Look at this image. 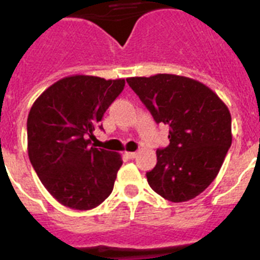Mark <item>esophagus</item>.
<instances>
[{
  "mask_svg": "<svg viewBox=\"0 0 260 260\" xmlns=\"http://www.w3.org/2000/svg\"><path fill=\"white\" fill-rule=\"evenodd\" d=\"M125 155L127 156L128 158H135V157H137V152H125Z\"/></svg>",
  "mask_w": 260,
  "mask_h": 260,
  "instance_id": "1",
  "label": "esophagus"
}]
</instances>
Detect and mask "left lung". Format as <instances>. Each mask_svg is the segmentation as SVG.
I'll return each mask as SVG.
<instances>
[{"instance_id": "obj_1", "label": "left lung", "mask_w": 260, "mask_h": 260, "mask_svg": "<svg viewBox=\"0 0 260 260\" xmlns=\"http://www.w3.org/2000/svg\"><path fill=\"white\" fill-rule=\"evenodd\" d=\"M126 82L156 122L169 126V146L156 151L147 181L174 203L195 198L215 180L232 144L228 107L210 87L187 77L156 74Z\"/></svg>"}]
</instances>
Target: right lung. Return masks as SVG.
Listing matches in <instances>:
<instances>
[{
	"instance_id": "1",
	"label": "right lung",
	"mask_w": 260,
	"mask_h": 260,
	"mask_svg": "<svg viewBox=\"0 0 260 260\" xmlns=\"http://www.w3.org/2000/svg\"><path fill=\"white\" fill-rule=\"evenodd\" d=\"M125 79L70 75L48 87L27 118L28 157L41 183L73 210L98 207L113 190L118 152L91 147V138Z\"/></svg>"
}]
</instances>
